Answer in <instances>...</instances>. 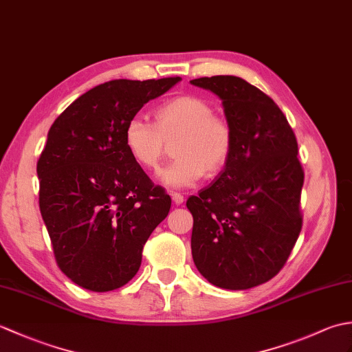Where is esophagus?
Listing matches in <instances>:
<instances>
[{
	"label": "esophagus",
	"instance_id": "esophagus-1",
	"mask_svg": "<svg viewBox=\"0 0 352 352\" xmlns=\"http://www.w3.org/2000/svg\"><path fill=\"white\" fill-rule=\"evenodd\" d=\"M172 201H174V203L177 204V206H180V204H183V201H184V197L182 195V193H178V192H174L172 193Z\"/></svg>",
	"mask_w": 352,
	"mask_h": 352
}]
</instances>
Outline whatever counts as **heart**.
Instances as JSON below:
<instances>
[{
  "label": "heart",
  "mask_w": 352,
  "mask_h": 352,
  "mask_svg": "<svg viewBox=\"0 0 352 352\" xmlns=\"http://www.w3.org/2000/svg\"><path fill=\"white\" fill-rule=\"evenodd\" d=\"M155 122L140 116L125 124L124 144L142 168L155 170L163 159L164 142L174 140L168 166L159 172V180L169 188H188L207 174L213 177L227 166L233 153V131L230 124L213 115L206 100L195 95H180L155 107Z\"/></svg>",
  "instance_id": "1"
}]
</instances>
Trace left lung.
Returning a JSON list of instances; mask_svg holds the SVG:
<instances>
[{"instance_id":"8db88e82","label":"left lung","mask_w":352,"mask_h":352,"mask_svg":"<svg viewBox=\"0 0 352 352\" xmlns=\"http://www.w3.org/2000/svg\"><path fill=\"white\" fill-rule=\"evenodd\" d=\"M222 100L233 153L213 183L192 195V257L214 286L243 290L281 271L302 227L304 170L286 116L272 98L234 76L195 78Z\"/></svg>"}]
</instances>
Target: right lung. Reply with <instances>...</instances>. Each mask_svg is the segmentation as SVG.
I'll list each match as a JSON object with an SVG mask.
<instances>
[{"label": "right lung", "instance_id": "obj_1", "mask_svg": "<svg viewBox=\"0 0 352 352\" xmlns=\"http://www.w3.org/2000/svg\"><path fill=\"white\" fill-rule=\"evenodd\" d=\"M180 80L107 81L51 125L37 162L41 214L58 267L81 287L109 292L129 283L169 213L170 197L133 159L124 129Z\"/></svg>", "mask_w": 352, "mask_h": 352}]
</instances>
